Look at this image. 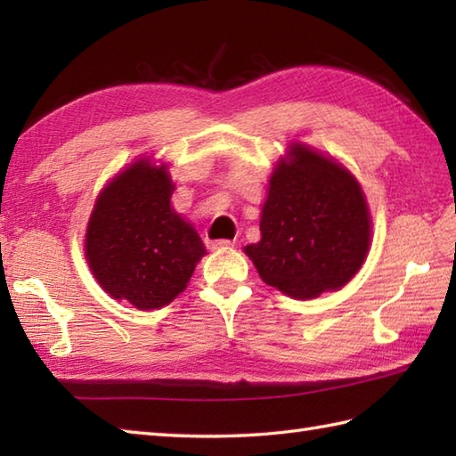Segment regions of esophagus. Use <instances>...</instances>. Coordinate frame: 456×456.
<instances>
[{"label":"esophagus","mask_w":456,"mask_h":456,"mask_svg":"<svg viewBox=\"0 0 456 456\" xmlns=\"http://www.w3.org/2000/svg\"><path fill=\"white\" fill-rule=\"evenodd\" d=\"M235 243L233 240H229V239H219V240H209L208 243V248H211V250H217V248H229V247H233Z\"/></svg>","instance_id":"esophagus-1"}]
</instances>
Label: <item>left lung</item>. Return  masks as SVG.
Here are the masks:
<instances>
[{
	"instance_id": "1",
	"label": "left lung",
	"mask_w": 456,
	"mask_h": 456,
	"mask_svg": "<svg viewBox=\"0 0 456 456\" xmlns=\"http://www.w3.org/2000/svg\"><path fill=\"white\" fill-rule=\"evenodd\" d=\"M370 213L354 176L305 144H289L270 176L260 240L247 245L260 278L296 299L343 288L370 247Z\"/></svg>"
}]
</instances>
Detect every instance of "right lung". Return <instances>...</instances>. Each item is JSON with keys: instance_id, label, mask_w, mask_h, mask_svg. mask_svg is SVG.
Returning <instances> with one entry per match:
<instances>
[{"instance_id": "add662e5", "label": "right lung", "mask_w": 456, "mask_h": 456, "mask_svg": "<svg viewBox=\"0 0 456 456\" xmlns=\"http://www.w3.org/2000/svg\"><path fill=\"white\" fill-rule=\"evenodd\" d=\"M167 167L141 159L100 193L86 231V260L100 286L137 309L168 305L206 255L200 235L170 208Z\"/></svg>"}]
</instances>
